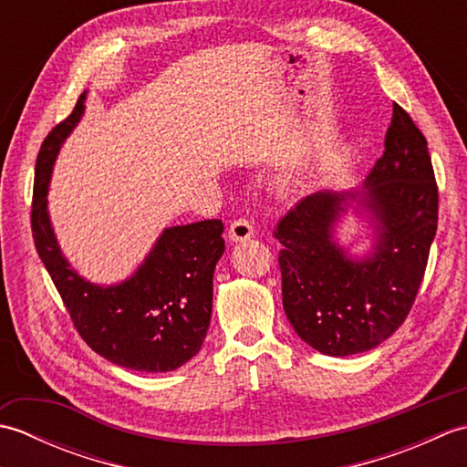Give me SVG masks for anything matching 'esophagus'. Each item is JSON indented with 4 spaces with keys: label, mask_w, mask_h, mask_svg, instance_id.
Instances as JSON below:
<instances>
[{
    "label": "esophagus",
    "mask_w": 467,
    "mask_h": 467,
    "mask_svg": "<svg viewBox=\"0 0 467 467\" xmlns=\"http://www.w3.org/2000/svg\"><path fill=\"white\" fill-rule=\"evenodd\" d=\"M254 234V226L246 221V218H236V221L228 228V239L231 243H243L249 241Z\"/></svg>",
    "instance_id": "34e87169"
}]
</instances>
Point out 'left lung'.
<instances>
[{
	"label": "left lung",
	"mask_w": 467,
	"mask_h": 467,
	"mask_svg": "<svg viewBox=\"0 0 467 467\" xmlns=\"http://www.w3.org/2000/svg\"><path fill=\"white\" fill-rule=\"evenodd\" d=\"M349 200L370 213L374 226V251L361 260L332 236ZM435 231L438 184L428 140L393 104L385 152L361 191L315 192L276 224L283 309L296 335L331 357L383 343L411 311Z\"/></svg>",
	"instance_id": "8db88e82"
}]
</instances>
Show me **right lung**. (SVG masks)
Wrapping results in <instances>:
<instances>
[{
    "label": "right lung",
    "instance_id": "1",
    "mask_svg": "<svg viewBox=\"0 0 467 467\" xmlns=\"http://www.w3.org/2000/svg\"><path fill=\"white\" fill-rule=\"evenodd\" d=\"M86 92L39 148L32 233L39 259L82 339L126 369L174 371L201 351L213 315L214 266L224 253L218 218L164 228L138 271L102 286L78 275L59 251L47 214V186L56 156L80 122Z\"/></svg>",
    "mask_w": 467,
    "mask_h": 467
}]
</instances>
